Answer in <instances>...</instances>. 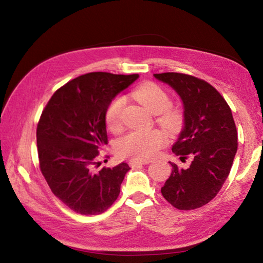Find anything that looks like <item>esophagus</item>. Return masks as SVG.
Masks as SVG:
<instances>
[{
	"label": "esophagus",
	"mask_w": 263,
	"mask_h": 263,
	"mask_svg": "<svg viewBox=\"0 0 263 263\" xmlns=\"http://www.w3.org/2000/svg\"><path fill=\"white\" fill-rule=\"evenodd\" d=\"M148 162H149L148 160L131 159V160H130V166H131V167H138V166H140V164H146V163H148Z\"/></svg>",
	"instance_id": "1"
}]
</instances>
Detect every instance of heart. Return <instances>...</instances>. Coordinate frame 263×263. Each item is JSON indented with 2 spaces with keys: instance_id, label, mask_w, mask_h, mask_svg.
<instances>
[{
  "instance_id": "b5f03b06",
  "label": "heart",
  "mask_w": 263,
  "mask_h": 263,
  "mask_svg": "<svg viewBox=\"0 0 263 263\" xmlns=\"http://www.w3.org/2000/svg\"><path fill=\"white\" fill-rule=\"evenodd\" d=\"M132 96L154 114L160 112L159 122L172 130L181 126L182 116L180 111L169 109L171 97L157 83L146 82L132 90ZM125 104L123 96H116L105 110V123L111 130H117L121 125L122 110ZM167 142V135L162 130L154 128L149 131L135 130L121 138L117 151L122 157L137 160H147L154 157Z\"/></svg>"
}]
</instances>
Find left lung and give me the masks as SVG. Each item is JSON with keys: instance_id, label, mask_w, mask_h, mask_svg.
Returning <instances> with one entry per match:
<instances>
[{"instance_id": "8db88e82", "label": "left lung", "mask_w": 263, "mask_h": 263, "mask_svg": "<svg viewBox=\"0 0 263 263\" xmlns=\"http://www.w3.org/2000/svg\"><path fill=\"white\" fill-rule=\"evenodd\" d=\"M177 92L183 103L184 126L172 151L183 169L171 162L172 174L161 188L179 210H194L216 197L228 179L238 149L237 127L229 104L210 83L182 73L154 74Z\"/></svg>"}]
</instances>
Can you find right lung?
<instances>
[{
  "mask_svg": "<svg viewBox=\"0 0 263 263\" xmlns=\"http://www.w3.org/2000/svg\"><path fill=\"white\" fill-rule=\"evenodd\" d=\"M139 78L94 72L53 94L37 126L39 166L52 193L80 215H100L112 205L130 167L122 162L96 172L99 149L108 144L106 106Z\"/></svg>",
  "mask_w": 263,
  "mask_h": 263,
  "instance_id": "add662e5",
  "label": "right lung"
}]
</instances>
